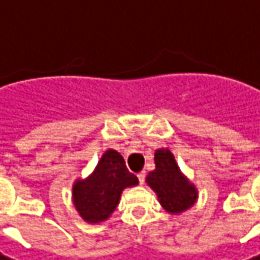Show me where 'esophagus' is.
I'll return each mask as SVG.
<instances>
[{"label": "esophagus", "mask_w": 260, "mask_h": 260, "mask_svg": "<svg viewBox=\"0 0 260 260\" xmlns=\"http://www.w3.org/2000/svg\"><path fill=\"white\" fill-rule=\"evenodd\" d=\"M138 181H140V184H141V185H143V184H144V181H145V172L144 171H143V172H140V174H138Z\"/></svg>", "instance_id": "obj_1"}]
</instances>
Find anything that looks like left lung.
<instances>
[{"label": "left lung", "mask_w": 260, "mask_h": 260, "mask_svg": "<svg viewBox=\"0 0 260 260\" xmlns=\"http://www.w3.org/2000/svg\"><path fill=\"white\" fill-rule=\"evenodd\" d=\"M154 163L156 169L147 175L145 182L157 194L161 207L171 215H179L194 206L199 191L181 172L172 151L169 148H157Z\"/></svg>", "instance_id": "1"}]
</instances>
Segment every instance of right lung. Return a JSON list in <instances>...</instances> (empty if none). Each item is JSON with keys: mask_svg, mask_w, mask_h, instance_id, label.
Here are the masks:
<instances>
[{"mask_svg": "<svg viewBox=\"0 0 260 260\" xmlns=\"http://www.w3.org/2000/svg\"><path fill=\"white\" fill-rule=\"evenodd\" d=\"M137 184L138 178L126 169L120 153L109 148L92 174L73 182L72 202L85 222L100 223L107 221L115 212L122 191Z\"/></svg>", "mask_w": 260, "mask_h": 260, "instance_id": "1", "label": "right lung"}]
</instances>
